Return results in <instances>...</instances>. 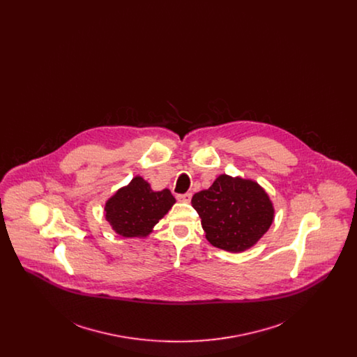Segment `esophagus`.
<instances>
[{"instance_id":"1","label":"esophagus","mask_w":357,"mask_h":357,"mask_svg":"<svg viewBox=\"0 0 357 357\" xmlns=\"http://www.w3.org/2000/svg\"><path fill=\"white\" fill-rule=\"evenodd\" d=\"M176 198H178V201H181V202H190L191 201V192H186V194H178L176 195Z\"/></svg>"}]
</instances>
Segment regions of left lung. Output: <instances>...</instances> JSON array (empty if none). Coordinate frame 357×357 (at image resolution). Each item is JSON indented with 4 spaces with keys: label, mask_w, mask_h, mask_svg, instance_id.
I'll use <instances>...</instances> for the list:
<instances>
[{
    "label": "left lung",
    "mask_w": 357,
    "mask_h": 357,
    "mask_svg": "<svg viewBox=\"0 0 357 357\" xmlns=\"http://www.w3.org/2000/svg\"><path fill=\"white\" fill-rule=\"evenodd\" d=\"M206 239L222 250L250 249L271 227L274 207L266 191L252 179L220 175L207 190L194 194Z\"/></svg>",
    "instance_id": "left-lung-1"
}]
</instances>
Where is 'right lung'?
Listing matches in <instances>:
<instances>
[{"instance_id":"add662e5","label":"right lung","mask_w":357,"mask_h":357,"mask_svg":"<svg viewBox=\"0 0 357 357\" xmlns=\"http://www.w3.org/2000/svg\"><path fill=\"white\" fill-rule=\"evenodd\" d=\"M175 204L170 190L153 191L142 176L119 188L104 206L105 220L126 238L147 237Z\"/></svg>"}]
</instances>
